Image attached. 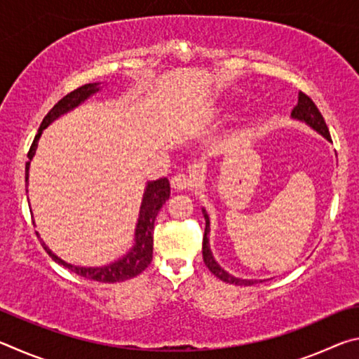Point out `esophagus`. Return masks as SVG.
<instances>
[{
  "mask_svg": "<svg viewBox=\"0 0 359 359\" xmlns=\"http://www.w3.org/2000/svg\"><path fill=\"white\" fill-rule=\"evenodd\" d=\"M171 187H172L174 191H185V190H190L191 187H194V179L191 177V175L177 174V175H174V177H172Z\"/></svg>",
  "mask_w": 359,
  "mask_h": 359,
  "instance_id": "esophagus-1",
  "label": "esophagus"
}]
</instances>
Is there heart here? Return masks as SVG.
I'll return each instance as SVG.
<instances>
[{
	"label": "heart",
	"instance_id": "b5f03b06",
	"mask_svg": "<svg viewBox=\"0 0 359 359\" xmlns=\"http://www.w3.org/2000/svg\"><path fill=\"white\" fill-rule=\"evenodd\" d=\"M226 111H228V109L222 107V109H220V114H218V115H220V117H226Z\"/></svg>",
	"mask_w": 359,
	"mask_h": 359
}]
</instances>
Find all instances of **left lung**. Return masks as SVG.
<instances>
[{
  "label": "left lung",
  "instance_id": "1",
  "mask_svg": "<svg viewBox=\"0 0 359 359\" xmlns=\"http://www.w3.org/2000/svg\"><path fill=\"white\" fill-rule=\"evenodd\" d=\"M291 118L297 120V121H302V123H306L307 126H311L313 131H317L318 135L323 136L326 141H331V135H330V130H327V126L325 123V118L323 115L320 114L318 107L315 106V102L309 98L307 95L299 93V100H297V106L293 109V112H291ZM203 215H204V220H205V229H204V238H203V258H204V263L205 266L209 267L212 274L215 277L220 278V280L226 282V283H233V285H255V283H259V282H264V280H257V278H239V277H234L231 276L229 272H226L223 269V267L217 263V259L214 258V255H212L210 250V244H209V233H210V220H209V215L205 209L203 208Z\"/></svg>",
  "mask_w": 359,
  "mask_h": 359
}]
</instances>
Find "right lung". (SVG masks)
I'll return each instance as SVG.
<instances>
[{
	"mask_svg": "<svg viewBox=\"0 0 359 359\" xmlns=\"http://www.w3.org/2000/svg\"><path fill=\"white\" fill-rule=\"evenodd\" d=\"M98 92H101V82L85 83L82 87L74 90V92L66 95L63 100H60L57 104L50 109V112L46 115L38 130V135L34 136V141L28 151V163L25 165L27 187H28L29 165H32V160L34 158L36 149H38V142L44 130L48 125L53 123L57 118L62 117V115L74 111L76 107L83 104L85 101L92 98V96ZM169 194H171V187H169V180L166 177L147 182L142 194L141 208H139V217H137V223L135 229V244H133V247L123 255V257L104 266L85 267V266H76V264L66 263L65 259L57 257V255L46 245V242L39 238L38 231H36V234H38V238L41 239V244L46 248L48 257H52V259L55 261V263L68 267V269L72 272H76L77 276L88 278V280L102 282V283H115V282L128 280V278H133L137 274H141L145 267L150 264L151 253H154L155 218L158 215V212H160V209L163 208V204L166 203V199H169Z\"/></svg>",
	"mask_w": 359,
	"mask_h": 359,
	"instance_id": "right-lung-1",
	"label": "right lung"
}]
</instances>
